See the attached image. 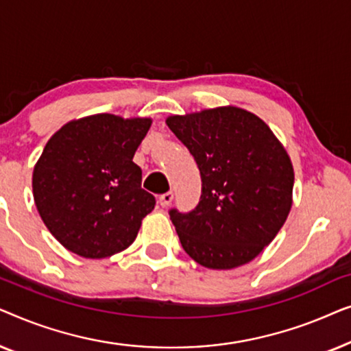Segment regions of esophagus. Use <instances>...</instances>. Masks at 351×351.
Returning a JSON list of instances; mask_svg holds the SVG:
<instances>
[{"label": "esophagus", "mask_w": 351, "mask_h": 351, "mask_svg": "<svg viewBox=\"0 0 351 351\" xmlns=\"http://www.w3.org/2000/svg\"><path fill=\"white\" fill-rule=\"evenodd\" d=\"M172 199H174V193L172 191H167V193L161 195L160 198H158V203H160L161 208H167L172 203Z\"/></svg>", "instance_id": "esophagus-1"}]
</instances>
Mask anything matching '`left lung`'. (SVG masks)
Listing matches in <instances>:
<instances>
[{
  "label": "left lung",
  "instance_id": "obj_1",
  "mask_svg": "<svg viewBox=\"0 0 351 351\" xmlns=\"http://www.w3.org/2000/svg\"><path fill=\"white\" fill-rule=\"evenodd\" d=\"M198 165L201 198L169 215L184 251L199 265L232 270L254 261L292 208L294 167L257 114L227 105L166 119Z\"/></svg>",
  "mask_w": 351,
  "mask_h": 351
}]
</instances>
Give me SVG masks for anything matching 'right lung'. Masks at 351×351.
Returning <instances> with one entry per match:
<instances>
[{"mask_svg":"<svg viewBox=\"0 0 351 351\" xmlns=\"http://www.w3.org/2000/svg\"><path fill=\"white\" fill-rule=\"evenodd\" d=\"M150 126L152 118L97 113L69 121L47 141L33 169V199L65 249L105 258L134 243L156 204L132 161Z\"/></svg>","mask_w":351,"mask_h":351,"instance_id":"right-lung-1","label":"right lung"}]
</instances>
